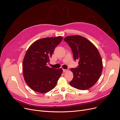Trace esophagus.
Returning a JSON list of instances; mask_svg holds the SVG:
<instances>
[{
  "label": "esophagus",
  "instance_id": "esophagus-1",
  "mask_svg": "<svg viewBox=\"0 0 120 120\" xmlns=\"http://www.w3.org/2000/svg\"><path fill=\"white\" fill-rule=\"evenodd\" d=\"M63 71L64 72H66L67 71V70H65V69H63Z\"/></svg>",
  "mask_w": 120,
  "mask_h": 120
}]
</instances>
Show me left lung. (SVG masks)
Masks as SVG:
<instances>
[{
  "label": "left lung",
  "instance_id": "1",
  "mask_svg": "<svg viewBox=\"0 0 120 120\" xmlns=\"http://www.w3.org/2000/svg\"><path fill=\"white\" fill-rule=\"evenodd\" d=\"M64 40L71 48L74 60L79 61L77 68L71 69L73 78L70 85L80 90L90 89L97 82L103 70L102 60L97 49L80 35L68 36Z\"/></svg>",
  "mask_w": 120,
  "mask_h": 120
}]
</instances>
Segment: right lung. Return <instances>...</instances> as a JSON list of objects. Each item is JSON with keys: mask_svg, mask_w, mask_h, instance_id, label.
I'll return each mask as SVG.
<instances>
[{"mask_svg": "<svg viewBox=\"0 0 120 120\" xmlns=\"http://www.w3.org/2000/svg\"><path fill=\"white\" fill-rule=\"evenodd\" d=\"M61 36L44 38L34 42L25 54L23 62L25 82L34 91L45 93L55 87L62 73V68L47 66L55 48L62 40Z\"/></svg>", "mask_w": 120, "mask_h": 120, "instance_id": "add662e5", "label": "right lung"}]
</instances>
